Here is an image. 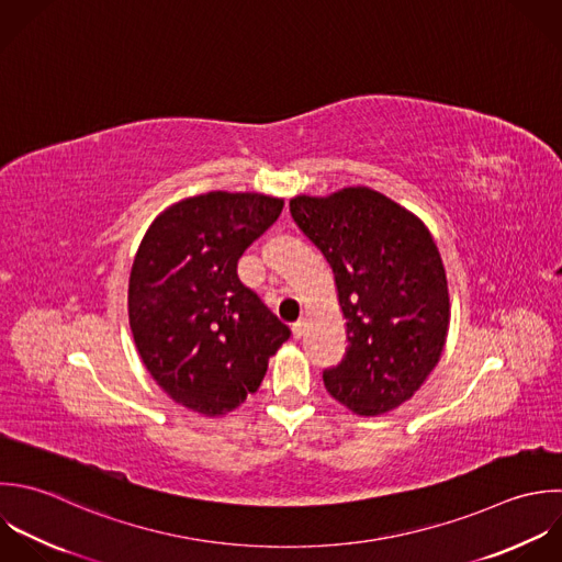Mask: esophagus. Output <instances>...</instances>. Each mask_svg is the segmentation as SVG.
<instances>
[{
	"instance_id": "34e87169",
	"label": "esophagus",
	"mask_w": 562,
	"mask_h": 562,
	"mask_svg": "<svg viewBox=\"0 0 562 562\" xmlns=\"http://www.w3.org/2000/svg\"><path fill=\"white\" fill-rule=\"evenodd\" d=\"M304 330H306V324H304V319L295 322V324H293V328H291V333H293V339H302Z\"/></svg>"
}]
</instances>
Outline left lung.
<instances>
[{
    "label": "left lung",
    "mask_w": 562,
    "mask_h": 562,
    "mask_svg": "<svg viewBox=\"0 0 562 562\" xmlns=\"http://www.w3.org/2000/svg\"><path fill=\"white\" fill-rule=\"evenodd\" d=\"M291 216L335 273L348 348L324 372L328 394L357 416L409 401L438 366L451 304L427 225L390 196L352 186L293 196Z\"/></svg>",
    "instance_id": "left-lung-1"
}]
</instances>
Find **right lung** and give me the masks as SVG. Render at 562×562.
I'll use <instances>...</instances> for the list:
<instances>
[{"label":"right lung","mask_w":562,"mask_h":562,"mask_svg":"<svg viewBox=\"0 0 562 562\" xmlns=\"http://www.w3.org/2000/svg\"><path fill=\"white\" fill-rule=\"evenodd\" d=\"M284 199L205 192L146 229L128 278V324L142 363L181 407L225 416L254 394L291 330L236 273Z\"/></svg>","instance_id":"obj_1"}]
</instances>
